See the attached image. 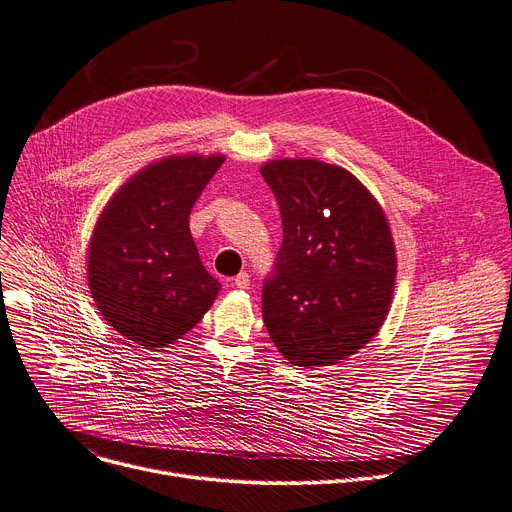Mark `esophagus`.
<instances>
[{
	"label": "esophagus",
	"instance_id": "esophagus-1",
	"mask_svg": "<svg viewBox=\"0 0 512 512\" xmlns=\"http://www.w3.org/2000/svg\"><path fill=\"white\" fill-rule=\"evenodd\" d=\"M232 284H235L237 288H241V290H245V288H249V284H251V280H249V273H239L237 277H235V282H232Z\"/></svg>",
	"mask_w": 512,
	"mask_h": 512
}]
</instances>
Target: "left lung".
Masks as SVG:
<instances>
[{
    "label": "left lung",
    "instance_id": "obj_1",
    "mask_svg": "<svg viewBox=\"0 0 512 512\" xmlns=\"http://www.w3.org/2000/svg\"><path fill=\"white\" fill-rule=\"evenodd\" d=\"M282 212L284 241L263 284V320L300 367L333 365L386 320L396 249L382 206L347 169L316 159L261 167Z\"/></svg>",
    "mask_w": 512,
    "mask_h": 512
}]
</instances>
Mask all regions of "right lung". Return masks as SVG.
Returning <instances> with one entry per match:
<instances>
[{
    "mask_svg": "<svg viewBox=\"0 0 512 512\" xmlns=\"http://www.w3.org/2000/svg\"><path fill=\"white\" fill-rule=\"evenodd\" d=\"M222 155H175L132 175L91 235L87 284L104 320L147 349L169 347L210 310L220 284L200 261L190 212Z\"/></svg>",
    "mask_w": 512,
    "mask_h": 512,
    "instance_id": "right-lung-1",
    "label": "right lung"
}]
</instances>
